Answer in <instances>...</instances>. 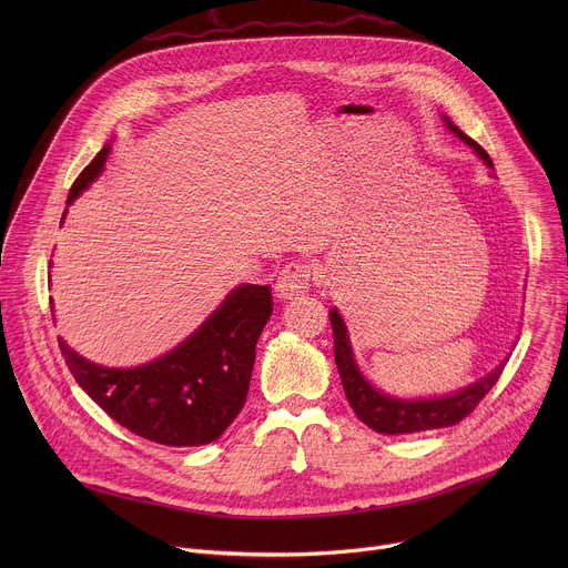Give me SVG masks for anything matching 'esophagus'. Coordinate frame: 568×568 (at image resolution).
<instances>
[{
	"instance_id": "34e87169",
	"label": "esophagus",
	"mask_w": 568,
	"mask_h": 568,
	"mask_svg": "<svg viewBox=\"0 0 568 568\" xmlns=\"http://www.w3.org/2000/svg\"><path fill=\"white\" fill-rule=\"evenodd\" d=\"M312 281V272L303 263H290L283 267V272L276 278V294L278 298H294L298 294H305Z\"/></svg>"
}]
</instances>
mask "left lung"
<instances>
[{
  "instance_id": "1",
  "label": "left lung",
  "mask_w": 568,
  "mask_h": 568,
  "mask_svg": "<svg viewBox=\"0 0 568 568\" xmlns=\"http://www.w3.org/2000/svg\"><path fill=\"white\" fill-rule=\"evenodd\" d=\"M443 121L452 134H456L463 143H467L485 161V166L495 169L490 154L485 152L474 139H469L458 125H454L449 116H443ZM331 323H333V335H335V364L339 368V377H342L351 407L355 409L357 418L364 425H368L377 434H386V436L418 434V432L440 429V427L460 423L469 412H474V407L485 397V393H488L497 384V379L510 357V353H508L493 371H488L483 377H478L476 382H471L458 390H452L445 395H434V397L432 395L429 397H399V395L379 390L362 373L355 351H353V344H351L346 321L337 307L331 310Z\"/></svg>"
}]
</instances>
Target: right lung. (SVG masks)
Masks as SVG:
<instances>
[{"instance_id": "obj_1", "label": "right lung", "mask_w": 568, "mask_h": 568, "mask_svg": "<svg viewBox=\"0 0 568 568\" xmlns=\"http://www.w3.org/2000/svg\"><path fill=\"white\" fill-rule=\"evenodd\" d=\"M110 152L112 141L78 175L67 206L103 175ZM64 217L67 209L60 224ZM272 310L270 285L242 283L184 342L132 368L94 364L62 337L58 344L78 386L121 427L159 445L200 447L217 440L245 404L256 344ZM51 312L55 316L53 305Z\"/></svg>"}]
</instances>
